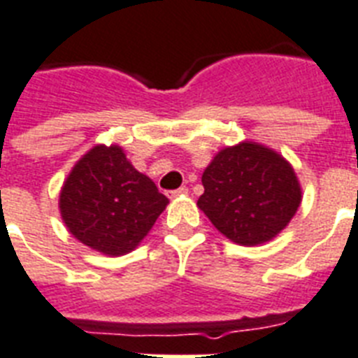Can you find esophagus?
I'll list each match as a JSON object with an SVG mask.
<instances>
[{
  "label": "esophagus",
  "instance_id": "34e87169",
  "mask_svg": "<svg viewBox=\"0 0 358 358\" xmlns=\"http://www.w3.org/2000/svg\"><path fill=\"white\" fill-rule=\"evenodd\" d=\"M189 189L187 187H180L174 189V191H169V199H178V196H185Z\"/></svg>",
  "mask_w": 358,
  "mask_h": 358
}]
</instances>
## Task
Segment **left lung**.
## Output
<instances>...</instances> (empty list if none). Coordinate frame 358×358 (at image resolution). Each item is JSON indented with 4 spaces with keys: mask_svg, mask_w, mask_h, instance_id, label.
<instances>
[{
    "mask_svg": "<svg viewBox=\"0 0 358 358\" xmlns=\"http://www.w3.org/2000/svg\"><path fill=\"white\" fill-rule=\"evenodd\" d=\"M199 208L237 245L255 246L287 228L301 204L292 165L275 150L243 141L220 150L202 174Z\"/></svg>",
    "mask_w": 358,
    "mask_h": 358,
    "instance_id": "left-lung-1",
    "label": "left lung"
}]
</instances>
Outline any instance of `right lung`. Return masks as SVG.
Listing matches in <instances>:
<instances>
[{
  "mask_svg": "<svg viewBox=\"0 0 358 358\" xmlns=\"http://www.w3.org/2000/svg\"><path fill=\"white\" fill-rule=\"evenodd\" d=\"M169 199L134 169L119 145H95L78 159L60 191L66 228L83 245L123 255L143 241Z\"/></svg>",
  "mask_w": 358,
  "mask_h": 358,
  "instance_id": "1",
  "label": "right lung"
}]
</instances>
